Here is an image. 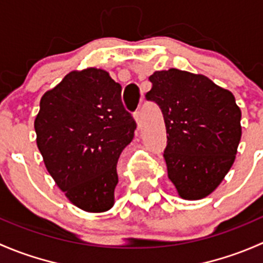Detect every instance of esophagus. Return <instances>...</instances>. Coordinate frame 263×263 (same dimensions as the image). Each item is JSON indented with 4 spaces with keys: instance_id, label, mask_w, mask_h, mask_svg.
<instances>
[{
    "instance_id": "1",
    "label": "esophagus",
    "mask_w": 263,
    "mask_h": 263,
    "mask_svg": "<svg viewBox=\"0 0 263 263\" xmlns=\"http://www.w3.org/2000/svg\"><path fill=\"white\" fill-rule=\"evenodd\" d=\"M135 121H136L137 127L140 128V126H141V110H136L135 112Z\"/></svg>"
}]
</instances>
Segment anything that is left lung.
I'll list each match as a JSON object with an SVG mask.
<instances>
[{"label":"left lung","mask_w":263,"mask_h":263,"mask_svg":"<svg viewBox=\"0 0 263 263\" xmlns=\"http://www.w3.org/2000/svg\"><path fill=\"white\" fill-rule=\"evenodd\" d=\"M146 99L163 112L168 177L183 200L213 193L232 168L242 137L232 91L206 76L178 68L155 71Z\"/></svg>","instance_id":"left-lung-1"}]
</instances>
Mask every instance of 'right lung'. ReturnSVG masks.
I'll return each mask as SVG.
<instances>
[{
	"mask_svg": "<svg viewBox=\"0 0 263 263\" xmlns=\"http://www.w3.org/2000/svg\"><path fill=\"white\" fill-rule=\"evenodd\" d=\"M121 92L102 68L71 71L44 92L34 121L47 171L66 197L87 213L115 205L117 161L136 129Z\"/></svg>",
	"mask_w": 263,
	"mask_h": 263,
	"instance_id": "add662e5",
	"label": "right lung"
}]
</instances>
